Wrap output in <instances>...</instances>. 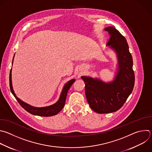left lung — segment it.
<instances>
[{
  "instance_id": "1",
  "label": "left lung",
  "mask_w": 152,
  "mask_h": 152,
  "mask_svg": "<svg viewBox=\"0 0 152 152\" xmlns=\"http://www.w3.org/2000/svg\"><path fill=\"white\" fill-rule=\"evenodd\" d=\"M104 30L110 34L107 46L114 50L118 60V69L112 82L106 83L97 78L82 76L85 83L88 103L95 112H115L124 104L131 94L135 82L132 57L126 39L113 27Z\"/></svg>"
}]
</instances>
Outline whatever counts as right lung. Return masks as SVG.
I'll list each match as a JSON object with an SVG mask.
<instances>
[{"label":"right lung","instance_id":"1","mask_svg":"<svg viewBox=\"0 0 152 152\" xmlns=\"http://www.w3.org/2000/svg\"><path fill=\"white\" fill-rule=\"evenodd\" d=\"M13 60H14V58H13ZM12 63H13V61H12ZM11 72H12V69H11L10 75V89L12 94H13V95L15 96V98L17 100V102L19 103V104L24 109H25L27 112H28V113L33 115H37V116H40L48 117V116H52L56 115L58 114L63 109L66 103V99L68 91L75 81V79H73L69 80L68 82H67L65 84L61 91L60 98L56 103L49 106H46L43 107H36L23 102L22 100H21L20 98H18L16 96L14 91L12 85Z\"/></svg>","mask_w":152,"mask_h":152}]
</instances>
